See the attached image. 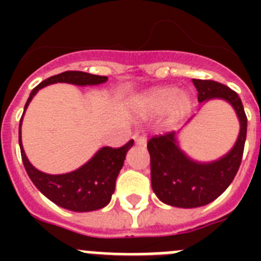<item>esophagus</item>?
Here are the masks:
<instances>
[{
    "label": "esophagus",
    "mask_w": 261,
    "mask_h": 261,
    "mask_svg": "<svg viewBox=\"0 0 261 261\" xmlns=\"http://www.w3.org/2000/svg\"><path fill=\"white\" fill-rule=\"evenodd\" d=\"M136 144L138 146H145L146 145V137L145 136H136Z\"/></svg>",
    "instance_id": "34e87169"
}]
</instances>
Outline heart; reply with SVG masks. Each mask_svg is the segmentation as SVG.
Here are the masks:
<instances>
[{"label":"heart","mask_w":261,"mask_h":261,"mask_svg":"<svg viewBox=\"0 0 261 261\" xmlns=\"http://www.w3.org/2000/svg\"><path fill=\"white\" fill-rule=\"evenodd\" d=\"M145 107L153 114H163L168 110L171 121L183 119L192 108V100L187 94H179V89L172 86L153 90L145 98Z\"/></svg>","instance_id":"b5f03b06"}]
</instances>
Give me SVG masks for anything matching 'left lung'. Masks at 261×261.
Here are the masks:
<instances>
[{"instance_id":"left-lung-1","label":"left lung","mask_w":261,"mask_h":261,"mask_svg":"<svg viewBox=\"0 0 261 261\" xmlns=\"http://www.w3.org/2000/svg\"><path fill=\"white\" fill-rule=\"evenodd\" d=\"M199 102L223 99L237 112L241 123L238 140L229 153L211 163L192 161L180 150L176 132L154 136L147 141L150 154L151 188L159 200L176 208H197L218 196L234 180L243 156L247 116L239 95L225 85L211 80H192Z\"/></svg>"}]
</instances>
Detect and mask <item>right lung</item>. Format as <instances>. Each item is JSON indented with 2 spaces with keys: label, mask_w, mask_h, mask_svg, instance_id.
Wrapping results in <instances>:
<instances>
[{
  "label": "right lung",
  "mask_w": 261,
  "mask_h": 261,
  "mask_svg": "<svg viewBox=\"0 0 261 261\" xmlns=\"http://www.w3.org/2000/svg\"><path fill=\"white\" fill-rule=\"evenodd\" d=\"M108 78L105 75H95L85 71L69 70L57 75L47 78L32 90L27 99L24 111L39 90L48 85L65 82V84L86 86V85H100ZM23 111V115H24ZM23 119V116H22ZM19 124V146L23 165L32 183L43 195L61 208L73 212H91L103 208L111 201L115 192V183L120 170L124 165L126 151L133 146V140L121 147H102L89 162L75 171L61 175H49L36 170L27 159L20 140Z\"/></svg>",
  "instance_id": "1"
}]
</instances>
